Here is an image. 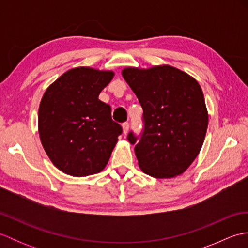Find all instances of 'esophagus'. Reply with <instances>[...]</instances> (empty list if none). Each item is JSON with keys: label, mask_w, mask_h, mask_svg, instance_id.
<instances>
[{"label": "esophagus", "mask_w": 248, "mask_h": 248, "mask_svg": "<svg viewBox=\"0 0 248 248\" xmlns=\"http://www.w3.org/2000/svg\"><path fill=\"white\" fill-rule=\"evenodd\" d=\"M129 128H130V124H129V123H124V124H123V131H124V134H127V133H128Z\"/></svg>", "instance_id": "esophagus-1"}]
</instances>
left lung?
I'll return each mask as SVG.
<instances>
[{"instance_id": "8db88e82", "label": "left lung", "mask_w": 248, "mask_h": 248, "mask_svg": "<svg viewBox=\"0 0 248 248\" xmlns=\"http://www.w3.org/2000/svg\"><path fill=\"white\" fill-rule=\"evenodd\" d=\"M123 77L143 108L144 130L128 140L135 145L140 170L154 178L181 175L202 149L208 110L198 82L175 67L124 68Z\"/></svg>"}]
</instances>
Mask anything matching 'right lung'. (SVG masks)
<instances>
[{
  "label": "right lung",
  "instance_id": "1",
  "mask_svg": "<svg viewBox=\"0 0 248 248\" xmlns=\"http://www.w3.org/2000/svg\"><path fill=\"white\" fill-rule=\"evenodd\" d=\"M113 71L78 67L46 88L38 110L41 144L52 163L73 177L98 173L107 166L121 125L99 100Z\"/></svg>",
  "mask_w": 248,
  "mask_h": 248
}]
</instances>
